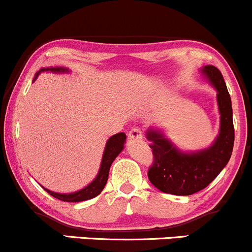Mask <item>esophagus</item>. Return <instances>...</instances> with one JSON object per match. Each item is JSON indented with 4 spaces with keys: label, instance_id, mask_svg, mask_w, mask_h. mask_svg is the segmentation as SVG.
I'll use <instances>...</instances> for the list:
<instances>
[{
    "label": "esophagus",
    "instance_id": "34e87169",
    "mask_svg": "<svg viewBox=\"0 0 252 252\" xmlns=\"http://www.w3.org/2000/svg\"><path fill=\"white\" fill-rule=\"evenodd\" d=\"M128 139L129 140H139L143 139V132L139 128H132L128 132Z\"/></svg>",
    "mask_w": 252,
    "mask_h": 252
}]
</instances>
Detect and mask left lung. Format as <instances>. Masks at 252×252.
<instances>
[{
  "instance_id": "8db88e82",
  "label": "left lung",
  "mask_w": 252,
  "mask_h": 252,
  "mask_svg": "<svg viewBox=\"0 0 252 252\" xmlns=\"http://www.w3.org/2000/svg\"><path fill=\"white\" fill-rule=\"evenodd\" d=\"M201 73L216 90L220 128L208 148L196 151L181 150L162 129L150 127L147 139L153 149L154 163L148 172L150 183L164 193L189 196L207 188L220 174L231 158L234 144L232 102L226 83L216 67L204 66Z\"/></svg>"
}]
</instances>
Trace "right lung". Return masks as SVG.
Wrapping results in <instances>:
<instances>
[{
	"label": "right lung",
	"mask_w": 252,
	"mask_h": 252,
	"mask_svg": "<svg viewBox=\"0 0 252 252\" xmlns=\"http://www.w3.org/2000/svg\"><path fill=\"white\" fill-rule=\"evenodd\" d=\"M43 72H53V73H69V68L66 67H43L38 72L36 73L33 78V82L37 79V77ZM126 143V134L124 132L121 133H116L114 136H112L105 143V148L103 151V155H102V161L101 166H99L98 173H97L96 178L91 181L89 185H86L85 188H83L82 190H78L75 192H71V193H59V192H54L48 190V189L43 188L48 193L51 194L55 198L60 199L63 202H83L88 201V199L94 198V197L98 196L101 193L102 190L104 189L105 184H107L108 175H109V169L112 166L113 161L118 158L119 154L124 150Z\"/></svg>",
	"instance_id": "add662e5"
}]
</instances>
